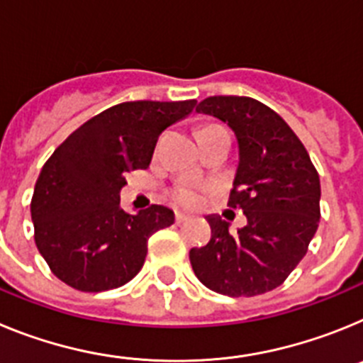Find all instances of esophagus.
I'll list each match as a JSON object with an SVG mask.
<instances>
[{"mask_svg": "<svg viewBox=\"0 0 363 363\" xmlns=\"http://www.w3.org/2000/svg\"><path fill=\"white\" fill-rule=\"evenodd\" d=\"M189 220V216L187 214H184V213H176V223H185V221Z\"/></svg>", "mask_w": 363, "mask_h": 363, "instance_id": "esophagus-1", "label": "esophagus"}]
</instances>
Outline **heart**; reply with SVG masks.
<instances>
[{"label":"heart","mask_w":363,"mask_h":363,"mask_svg":"<svg viewBox=\"0 0 363 363\" xmlns=\"http://www.w3.org/2000/svg\"><path fill=\"white\" fill-rule=\"evenodd\" d=\"M172 198L182 207H196L201 200V189L192 184H179L176 185Z\"/></svg>","instance_id":"obj_1"}]
</instances>
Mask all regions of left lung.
Wrapping results in <instances>:
<instances>
[{"instance_id":"left-lung-1","label":"left lung","mask_w":363,"mask_h":363,"mask_svg":"<svg viewBox=\"0 0 363 363\" xmlns=\"http://www.w3.org/2000/svg\"><path fill=\"white\" fill-rule=\"evenodd\" d=\"M196 112L218 118L236 136L229 207L243 211L247 225L230 234L218 214L205 216L213 234L189 252L192 271L214 293L264 294L289 277L318 229V172L289 125L258 99L213 96Z\"/></svg>"}]
</instances>
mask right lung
I'll return each mask as SVG.
<instances>
[{
	"instance_id": "right-lung-1",
	"label": "right lung",
	"mask_w": 363,
	"mask_h": 363,
	"mask_svg": "<svg viewBox=\"0 0 363 363\" xmlns=\"http://www.w3.org/2000/svg\"><path fill=\"white\" fill-rule=\"evenodd\" d=\"M187 101H127L74 130L45 163L30 203L34 240L50 271L85 293L127 284L143 267L147 242L174 223L163 205L127 214L125 174L147 169L158 136L194 111Z\"/></svg>"
}]
</instances>
